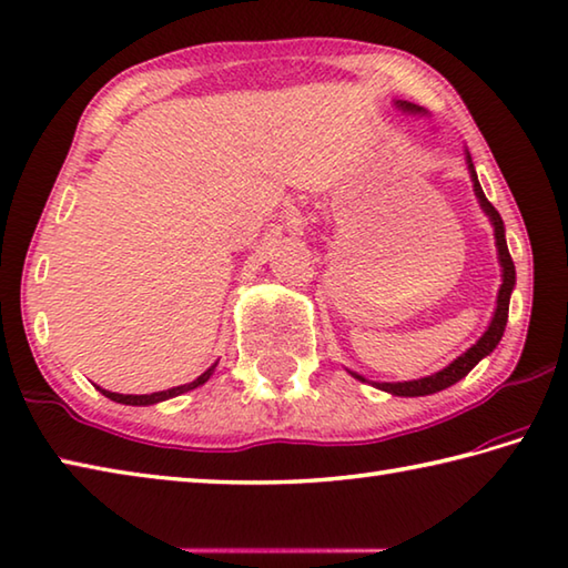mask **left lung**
<instances>
[{"instance_id":"1","label":"left lung","mask_w":568,"mask_h":568,"mask_svg":"<svg viewBox=\"0 0 568 568\" xmlns=\"http://www.w3.org/2000/svg\"><path fill=\"white\" fill-rule=\"evenodd\" d=\"M395 109L408 113V115H427V111L423 105H415L410 101H395ZM467 158V170H469V178H473V187H475V195L479 207H483L485 215L489 217L491 230H495V244H497V256H499V266H501V286H499V294H497V308H495V316H491L489 326L475 346H469L463 356H457L450 366H445L443 371L433 373V376H425V378H417V381H403V383H376V381H366L361 376V373H353L348 371L353 378L361 381V383H371L373 388L385 390L390 395H400V398H417V395H433L437 390H445L455 385L457 381H463L469 371H473L479 361L485 356H489L491 351L497 348V344L505 336V326H507V316H509V296L515 292V284H517V272H515V262H511L509 250H507V240H505V222H501L499 212L491 207V202L485 197L483 185H479L477 173H475V165H473V158L465 151Z\"/></svg>"}]
</instances>
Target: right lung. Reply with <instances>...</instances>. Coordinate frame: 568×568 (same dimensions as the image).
<instances>
[{"mask_svg": "<svg viewBox=\"0 0 568 568\" xmlns=\"http://www.w3.org/2000/svg\"><path fill=\"white\" fill-rule=\"evenodd\" d=\"M217 363H212V366L202 373V376H197L192 383H185V385H175V388H168V390H160V393H151V395H123V393H111L101 388V385H95V390H101L105 398H111L115 403H123V405H155V403H163L168 398H175V395H183L187 390H195L200 388L202 383H207L212 378V373H215Z\"/></svg>", "mask_w": 568, "mask_h": 568, "instance_id": "1", "label": "right lung"}]
</instances>
